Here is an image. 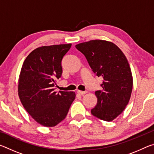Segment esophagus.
Listing matches in <instances>:
<instances>
[{
	"instance_id": "obj_1",
	"label": "esophagus",
	"mask_w": 154,
	"mask_h": 154,
	"mask_svg": "<svg viewBox=\"0 0 154 154\" xmlns=\"http://www.w3.org/2000/svg\"><path fill=\"white\" fill-rule=\"evenodd\" d=\"M77 93L79 94H80V95H83V94H86V93H87V92H86V91H81V90H78V91H77Z\"/></svg>"
}]
</instances>
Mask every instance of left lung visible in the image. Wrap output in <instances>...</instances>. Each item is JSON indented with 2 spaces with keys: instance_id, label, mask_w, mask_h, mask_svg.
Segmentation results:
<instances>
[{
  "instance_id": "8db88e82",
  "label": "left lung",
  "mask_w": 154,
  "mask_h": 154,
  "mask_svg": "<svg viewBox=\"0 0 154 154\" xmlns=\"http://www.w3.org/2000/svg\"><path fill=\"white\" fill-rule=\"evenodd\" d=\"M75 48L103 80L102 90L95 92L97 104L91 113L104 121L113 120L126 108L132 90V72L126 56L116 45L103 40L82 43Z\"/></svg>"
}]
</instances>
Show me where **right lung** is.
<instances>
[{
  "instance_id": "1",
  "label": "right lung",
  "mask_w": 154,
  "mask_h": 154,
  "mask_svg": "<svg viewBox=\"0 0 154 154\" xmlns=\"http://www.w3.org/2000/svg\"><path fill=\"white\" fill-rule=\"evenodd\" d=\"M71 44L35 49L23 63L18 81V95L23 106L35 120L53 127L66 118L75 98L73 92H54L61 77L62 60Z\"/></svg>"
}]
</instances>
